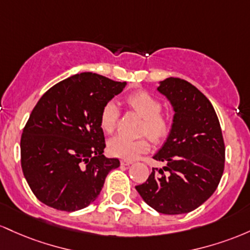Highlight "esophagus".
Returning a JSON list of instances; mask_svg holds the SVG:
<instances>
[{
    "instance_id": "esophagus-1",
    "label": "esophagus",
    "mask_w": 250,
    "mask_h": 250,
    "mask_svg": "<svg viewBox=\"0 0 250 250\" xmlns=\"http://www.w3.org/2000/svg\"><path fill=\"white\" fill-rule=\"evenodd\" d=\"M132 163H133V162H131V161H125V159H124V161L120 162V164L125 165V167H128V165H131V164H132Z\"/></svg>"
}]
</instances>
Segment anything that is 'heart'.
<instances>
[{
  "mask_svg": "<svg viewBox=\"0 0 250 250\" xmlns=\"http://www.w3.org/2000/svg\"><path fill=\"white\" fill-rule=\"evenodd\" d=\"M127 105L136 111L144 119L142 133L147 134L155 142H161L170 132L169 120L161 114L162 105L155 97L147 92L140 91L131 94L127 98ZM118 106L114 102H108L104 105L100 112V127L104 132L112 133L116 128L118 120ZM108 152L112 156L125 161H133L142 153L150 148L147 139H130L123 136H116L110 139L107 144Z\"/></svg>",
  "mask_w": 250,
  "mask_h": 250,
  "instance_id": "b5f03b06",
  "label": "heart"
}]
</instances>
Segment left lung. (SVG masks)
I'll return each mask as SVG.
<instances>
[{
    "instance_id": "left-lung-1",
    "label": "left lung",
    "mask_w": 250,
    "mask_h": 250,
    "mask_svg": "<svg viewBox=\"0 0 250 250\" xmlns=\"http://www.w3.org/2000/svg\"><path fill=\"white\" fill-rule=\"evenodd\" d=\"M158 85L157 91L175 113L169 136L153 156L167 165L152 169L136 190L161 214H187L208 200L220 183L226 152L222 131L211 103L195 86L172 77Z\"/></svg>"
}]
</instances>
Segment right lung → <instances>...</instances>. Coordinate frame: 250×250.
<instances>
[{
  "label": "right lung",
  "instance_id": "1",
  "mask_svg": "<svg viewBox=\"0 0 250 250\" xmlns=\"http://www.w3.org/2000/svg\"><path fill=\"white\" fill-rule=\"evenodd\" d=\"M126 83L81 73L49 88L30 113L21 137V167L39 201L62 211L93 203L105 178L120 165L106 158L100 112Z\"/></svg>",
  "mask_w": 250,
  "mask_h": 250
}]
</instances>
